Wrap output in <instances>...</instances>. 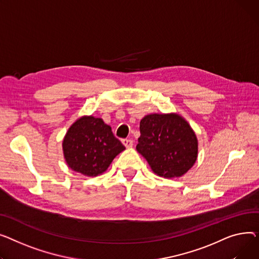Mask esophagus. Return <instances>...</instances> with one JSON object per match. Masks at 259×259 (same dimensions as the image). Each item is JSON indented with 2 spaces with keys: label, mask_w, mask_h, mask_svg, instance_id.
I'll return each instance as SVG.
<instances>
[{
  "label": "esophagus",
  "mask_w": 259,
  "mask_h": 259,
  "mask_svg": "<svg viewBox=\"0 0 259 259\" xmlns=\"http://www.w3.org/2000/svg\"><path fill=\"white\" fill-rule=\"evenodd\" d=\"M122 143H123V145H124L126 148H131V147H133V145H134L133 140H131V139H123V140H122Z\"/></svg>",
  "instance_id": "34e87169"
}]
</instances>
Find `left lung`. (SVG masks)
I'll list each match as a JSON object with an SVG mask.
<instances>
[{
  "instance_id": "left-lung-1",
  "label": "left lung",
  "mask_w": 259,
  "mask_h": 259,
  "mask_svg": "<svg viewBox=\"0 0 259 259\" xmlns=\"http://www.w3.org/2000/svg\"><path fill=\"white\" fill-rule=\"evenodd\" d=\"M140 134L136 149L157 176L181 178L194 165L199 141L180 114H148L140 121Z\"/></svg>"
}]
</instances>
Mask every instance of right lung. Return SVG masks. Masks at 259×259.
<instances>
[{
	"label": "right lung",
	"instance_id": "add662e5",
	"mask_svg": "<svg viewBox=\"0 0 259 259\" xmlns=\"http://www.w3.org/2000/svg\"><path fill=\"white\" fill-rule=\"evenodd\" d=\"M125 147L101 118L81 116L69 127L63 140L67 165L85 177L103 174Z\"/></svg>",
	"mask_w": 259,
	"mask_h": 259
}]
</instances>
